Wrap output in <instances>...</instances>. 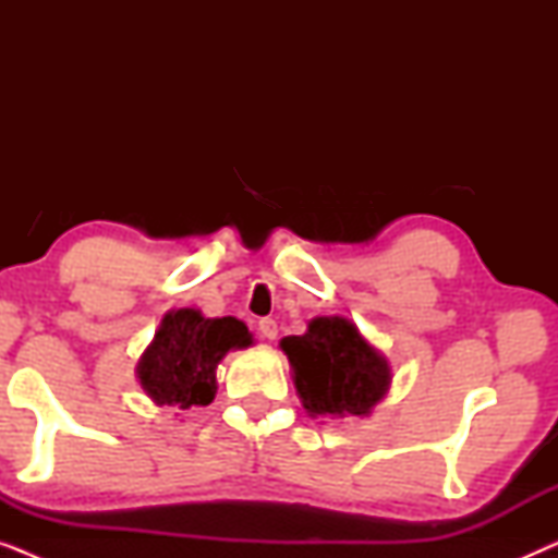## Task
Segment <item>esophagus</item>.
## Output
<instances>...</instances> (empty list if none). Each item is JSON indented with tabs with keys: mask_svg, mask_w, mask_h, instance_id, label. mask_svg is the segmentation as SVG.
<instances>
[{
	"mask_svg": "<svg viewBox=\"0 0 558 558\" xmlns=\"http://www.w3.org/2000/svg\"><path fill=\"white\" fill-rule=\"evenodd\" d=\"M256 330H258V335H262L264 340H274V338H277V332H279L277 319H271V317H262V319H258Z\"/></svg>",
	"mask_w": 558,
	"mask_h": 558,
	"instance_id": "34e87169",
	"label": "esophagus"
}]
</instances>
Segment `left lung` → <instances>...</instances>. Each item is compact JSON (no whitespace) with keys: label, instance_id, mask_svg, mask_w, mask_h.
<instances>
[{"label":"left lung","instance_id":"left-lung-1","mask_svg":"<svg viewBox=\"0 0 558 558\" xmlns=\"http://www.w3.org/2000/svg\"><path fill=\"white\" fill-rule=\"evenodd\" d=\"M294 388L310 416H365L391 384L388 361L345 317H317L304 335L281 340Z\"/></svg>","mask_w":558,"mask_h":558}]
</instances>
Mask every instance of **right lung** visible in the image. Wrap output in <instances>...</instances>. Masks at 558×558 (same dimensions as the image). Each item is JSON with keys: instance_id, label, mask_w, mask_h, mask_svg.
Returning a JSON list of instances; mask_svg holds the SVG:
<instances>
[{"instance_id": "add662e5", "label": "right lung", "mask_w": 558, "mask_h": 558, "mask_svg": "<svg viewBox=\"0 0 558 558\" xmlns=\"http://www.w3.org/2000/svg\"><path fill=\"white\" fill-rule=\"evenodd\" d=\"M246 345L251 335L241 319H208L197 310H172L136 365V376L157 407H208L216 396L218 363L228 350Z\"/></svg>"}]
</instances>
